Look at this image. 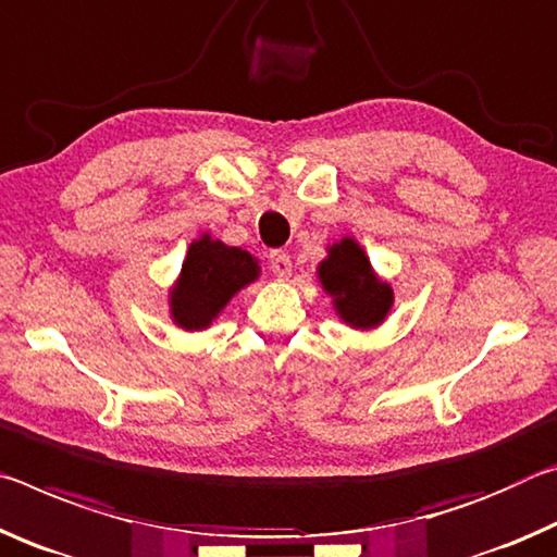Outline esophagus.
<instances>
[{
	"label": "esophagus",
	"instance_id": "esophagus-1",
	"mask_svg": "<svg viewBox=\"0 0 557 557\" xmlns=\"http://www.w3.org/2000/svg\"><path fill=\"white\" fill-rule=\"evenodd\" d=\"M269 263H271L273 276H278V278H288L290 271H294V263H290L288 253H284V251H271Z\"/></svg>",
	"mask_w": 557,
	"mask_h": 557
}]
</instances>
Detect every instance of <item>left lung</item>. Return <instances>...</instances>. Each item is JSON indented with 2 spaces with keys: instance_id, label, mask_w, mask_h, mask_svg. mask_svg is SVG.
Returning <instances> with one entry per match:
<instances>
[{
  "instance_id": "left-lung-1",
  "label": "left lung",
  "mask_w": 557,
  "mask_h": 557,
  "mask_svg": "<svg viewBox=\"0 0 557 557\" xmlns=\"http://www.w3.org/2000/svg\"><path fill=\"white\" fill-rule=\"evenodd\" d=\"M318 278H321L325 294L333 296L338 315L358 331L377 327L395 304L389 284L377 278L362 246L350 236H343L338 244L327 249V259L318 267Z\"/></svg>"
}]
</instances>
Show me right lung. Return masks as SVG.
Here are the masks:
<instances>
[{"label":"right lung","instance_id":"obj_1","mask_svg":"<svg viewBox=\"0 0 557 557\" xmlns=\"http://www.w3.org/2000/svg\"><path fill=\"white\" fill-rule=\"evenodd\" d=\"M259 278V261L249 251L226 246L209 234L189 244L177 284L170 290V315L185 331L212 325L236 290Z\"/></svg>","mask_w":557,"mask_h":557}]
</instances>
